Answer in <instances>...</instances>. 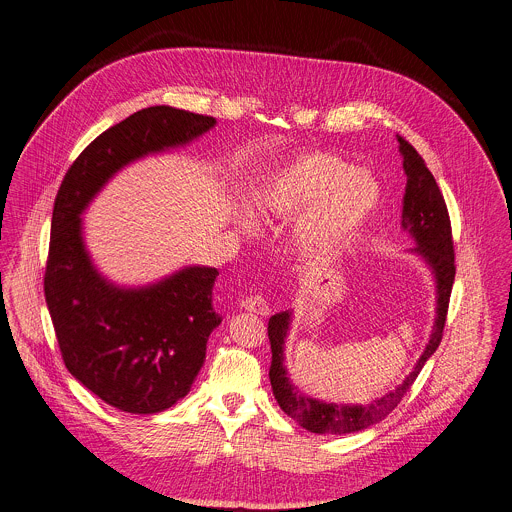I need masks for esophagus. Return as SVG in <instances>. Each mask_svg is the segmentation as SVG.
<instances>
[{
    "instance_id": "esophagus-1",
    "label": "esophagus",
    "mask_w": 512,
    "mask_h": 512,
    "mask_svg": "<svg viewBox=\"0 0 512 512\" xmlns=\"http://www.w3.org/2000/svg\"><path fill=\"white\" fill-rule=\"evenodd\" d=\"M241 308L247 310V312H253V314H259V316H269L271 314V308L267 304V300L263 296H247L241 300Z\"/></svg>"
}]
</instances>
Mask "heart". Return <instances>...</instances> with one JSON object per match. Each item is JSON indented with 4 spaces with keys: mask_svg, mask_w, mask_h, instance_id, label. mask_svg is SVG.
Segmentation results:
<instances>
[{
    "mask_svg": "<svg viewBox=\"0 0 512 512\" xmlns=\"http://www.w3.org/2000/svg\"><path fill=\"white\" fill-rule=\"evenodd\" d=\"M253 208L267 222L298 220L300 253L322 263L340 257L377 214L383 190L371 172L355 169L336 153L310 151L288 159L253 186ZM237 226L251 233V214L239 212Z\"/></svg>",
    "mask_w": 512,
    "mask_h": 512,
    "instance_id": "heart-1",
    "label": "heart"
}]
</instances>
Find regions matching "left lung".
Here are the masks:
<instances>
[{
	"instance_id": "8db88e82",
	"label": "left lung",
	"mask_w": 512,
	"mask_h": 512,
	"mask_svg": "<svg viewBox=\"0 0 512 512\" xmlns=\"http://www.w3.org/2000/svg\"><path fill=\"white\" fill-rule=\"evenodd\" d=\"M398 151L402 157V169L406 174V188L402 196L400 228L406 231L416 243L408 253L420 257L430 269L436 284V316L428 343L414 363V369L404 381L383 397L371 400L369 404H338L320 398L308 397L292 385L284 365V341L292 326V310H284L269 320V341L273 361L269 379L273 395L284 412L296 420L302 428L314 434H351L365 430L381 422L389 412L397 408L398 402L416 381L424 363L436 353L446 324L452 284H454V241L452 226L444 196L436 184V178L428 171L416 149L398 137Z\"/></svg>"
}]
</instances>
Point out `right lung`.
I'll use <instances>...</instances> for the list:
<instances>
[{
	"label": "right lung",
	"mask_w": 512,
	"mask_h": 512,
	"mask_svg": "<svg viewBox=\"0 0 512 512\" xmlns=\"http://www.w3.org/2000/svg\"><path fill=\"white\" fill-rule=\"evenodd\" d=\"M216 119L171 106L129 115L96 137L66 172L53 210L45 296L72 377L121 412L155 414L186 397L222 318L218 269L186 265L147 284H117L96 267L82 214L125 167L186 147Z\"/></svg>",
	"instance_id": "right-lung-1"
}]
</instances>
